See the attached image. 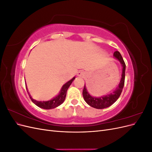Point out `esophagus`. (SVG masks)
Listing matches in <instances>:
<instances>
[{
	"instance_id": "34e87169",
	"label": "esophagus",
	"mask_w": 152,
	"mask_h": 152,
	"mask_svg": "<svg viewBox=\"0 0 152 152\" xmlns=\"http://www.w3.org/2000/svg\"><path fill=\"white\" fill-rule=\"evenodd\" d=\"M85 75H86V73L83 70H80L77 73V75L79 77H82V76H84Z\"/></svg>"
}]
</instances>
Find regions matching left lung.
Here are the masks:
<instances>
[{
  "instance_id": "obj_1",
  "label": "left lung",
  "mask_w": 152,
  "mask_h": 152,
  "mask_svg": "<svg viewBox=\"0 0 152 152\" xmlns=\"http://www.w3.org/2000/svg\"><path fill=\"white\" fill-rule=\"evenodd\" d=\"M113 57L117 59L121 63L122 66V72L121 79L119 82L118 87L113 93L109 94L104 95L100 97H94L91 96L86 89V86L84 85V87L82 92L83 97L85 102L91 107L97 109H103L109 107L110 106L113 104L121 96V93L124 86V81H125V71H126V64L121 56V53L118 51H115L113 53Z\"/></svg>"
}]
</instances>
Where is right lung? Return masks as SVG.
<instances>
[{
	"mask_svg": "<svg viewBox=\"0 0 152 152\" xmlns=\"http://www.w3.org/2000/svg\"><path fill=\"white\" fill-rule=\"evenodd\" d=\"M75 79V77H74L73 78H72L71 80L67 82L66 84H64L61 87L60 92H59V94L56 96V97H54L52 99L49 100V101H42V102H41V101H37L35 99H34L31 98V95L28 93V89H27L26 86V88L31 100L35 104H36L37 107L43 109H47V110L53 109V108L58 107V106L64 102V101H65L66 98V92L68 87H70V86L71 85V84L72 83L73 81Z\"/></svg>",
	"mask_w": 152,
	"mask_h": 152,
	"instance_id": "add662e5",
	"label": "right lung"
}]
</instances>
